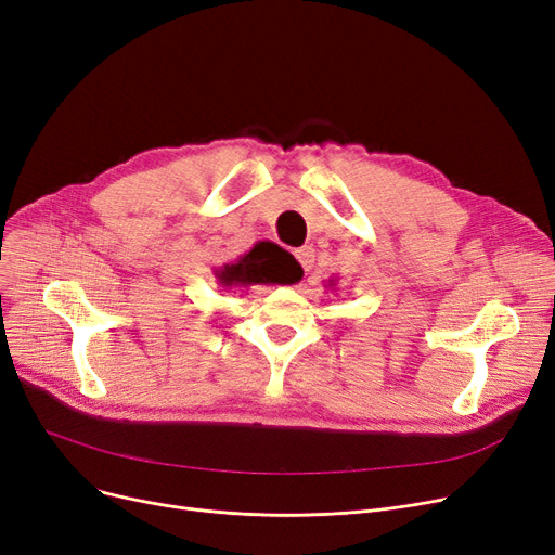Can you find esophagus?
<instances>
[{
	"instance_id": "esophagus-1",
	"label": "esophagus",
	"mask_w": 555,
	"mask_h": 555,
	"mask_svg": "<svg viewBox=\"0 0 555 555\" xmlns=\"http://www.w3.org/2000/svg\"><path fill=\"white\" fill-rule=\"evenodd\" d=\"M295 256H297V260L301 262V268H304L306 272L312 268V262H314V249H312L310 245H304V247L295 249Z\"/></svg>"
}]
</instances>
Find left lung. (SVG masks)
I'll use <instances>...</instances> for the list:
<instances>
[{"label":"left lung","mask_w":555,"mask_h":555,"mask_svg":"<svg viewBox=\"0 0 555 555\" xmlns=\"http://www.w3.org/2000/svg\"><path fill=\"white\" fill-rule=\"evenodd\" d=\"M335 285H337L335 279H328V285H326V287H333V289H335Z\"/></svg>","instance_id":"left-lung-1"}]
</instances>
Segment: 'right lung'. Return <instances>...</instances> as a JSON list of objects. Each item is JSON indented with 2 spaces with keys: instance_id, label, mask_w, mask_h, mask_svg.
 Returning a JSON list of instances; mask_svg holds the SVG:
<instances>
[{
  "instance_id": "right-lung-1",
  "label": "right lung",
  "mask_w": 555,
  "mask_h": 555,
  "mask_svg": "<svg viewBox=\"0 0 555 555\" xmlns=\"http://www.w3.org/2000/svg\"><path fill=\"white\" fill-rule=\"evenodd\" d=\"M220 287H249V285H289L299 279V268L293 254L272 241L256 243L247 254L233 262H224L216 270Z\"/></svg>"
}]
</instances>
